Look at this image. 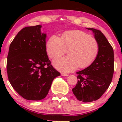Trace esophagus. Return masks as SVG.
<instances>
[{"label": "esophagus", "mask_w": 122, "mask_h": 122, "mask_svg": "<svg viewBox=\"0 0 122 122\" xmlns=\"http://www.w3.org/2000/svg\"><path fill=\"white\" fill-rule=\"evenodd\" d=\"M61 76H68V75H67V74H65V73H61Z\"/></svg>", "instance_id": "1"}]
</instances>
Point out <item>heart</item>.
<instances>
[{
	"mask_svg": "<svg viewBox=\"0 0 122 122\" xmlns=\"http://www.w3.org/2000/svg\"><path fill=\"white\" fill-rule=\"evenodd\" d=\"M68 50L69 56L53 60L54 66L61 72L69 73L79 66L84 68L94 61L99 51L97 41L81 30H71L62 34V38L53 35L47 43V51L51 58L60 57Z\"/></svg>",
	"mask_w": 122,
	"mask_h": 122,
	"instance_id": "1",
	"label": "heart"
}]
</instances>
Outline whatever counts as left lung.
<instances>
[{
    "label": "left lung",
    "instance_id": "obj_1",
    "mask_svg": "<svg viewBox=\"0 0 122 122\" xmlns=\"http://www.w3.org/2000/svg\"><path fill=\"white\" fill-rule=\"evenodd\" d=\"M91 30L99 45V51L93 62L85 69L77 72L78 81L72 89L77 100L84 103L99 99L110 86L114 71L112 47L104 35L97 29Z\"/></svg>",
    "mask_w": 122,
    "mask_h": 122
}]
</instances>
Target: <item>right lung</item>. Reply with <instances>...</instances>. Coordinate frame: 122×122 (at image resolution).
Segmentation results:
<instances>
[{
  "instance_id": "add662e5",
  "label": "right lung",
  "mask_w": 122,
  "mask_h": 122,
  "mask_svg": "<svg viewBox=\"0 0 122 122\" xmlns=\"http://www.w3.org/2000/svg\"><path fill=\"white\" fill-rule=\"evenodd\" d=\"M41 25L22 29L11 43L7 61L8 80L26 100H41L48 94L53 80L60 76L50 65L46 34Z\"/></svg>"
}]
</instances>
